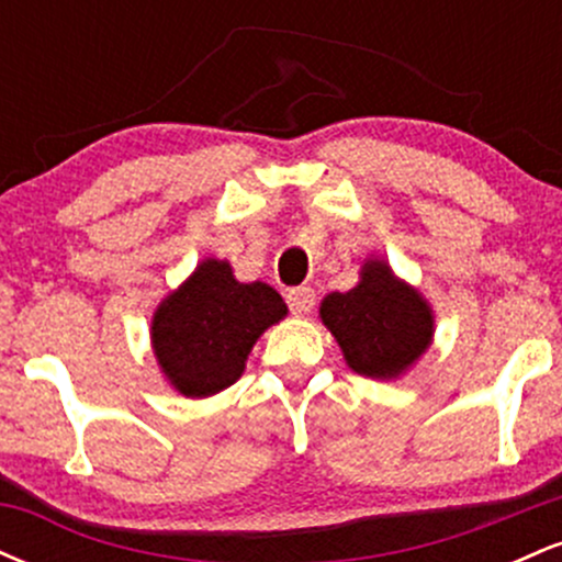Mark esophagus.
<instances>
[{
	"mask_svg": "<svg viewBox=\"0 0 562 562\" xmlns=\"http://www.w3.org/2000/svg\"><path fill=\"white\" fill-rule=\"evenodd\" d=\"M314 301H317V293H314V288L301 285V288L288 290V306H290V312H293V314H308L314 308Z\"/></svg>",
	"mask_w": 562,
	"mask_h": 562,
	"instance_id": "obj_1",
	"label": "esophagus"
}]
</instances>
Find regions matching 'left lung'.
Instances as JSON below:
<instances>
[{
    "instance_id": "left-lung-1",
    "label": "left lung",
    "mask_w": 562,
    "mask_h": 562,
    "mask_svg": "<svg viewBox=\"0 0 562 562\" xmlns=\"http://www.w3.org/2000/svg\"><path fill=\"white\" fill-rule=\"evenodd\" d=\"M359 277V285L348 293L325 295L319 317L353 372L378 380L398 378L434 340V312L385 261L367 259Z\"/></svg>"
}]
</instances>
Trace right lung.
Wrapping results in <instances>:
<instances>
[{"label": "right lung", "mask_w": 562, "mask_h": 562, "mask_svg": "<svg viewBox=\"0 0 562 562\" xmlns=\"http://www.w3.org/2000/svg\"><path fill=\"white\" fill-rule=\"evenodd\" d=\"M285 314L272 285L237 282L227 261L205 259L153 314V351L182 396H214L243 375L250 348Z\"/></svg>", "instance_id": "right-lung-1"}]
</instances>
